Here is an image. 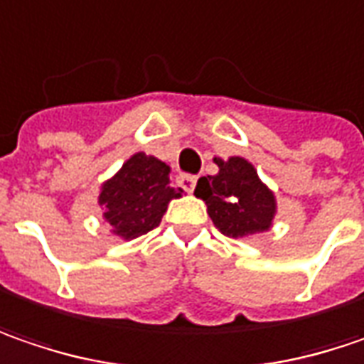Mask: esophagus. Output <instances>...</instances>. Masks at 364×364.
<instances>
[{
  "mask_svg": "<svg viewBox=\"0 0 364 364\" xmlns=\"http://www.w3.org/2000/svg\"><path fill=\"white\" fill-rule=\"evenodd\" d=\"M196 176H192V173H182L180 178H178V182H180V186L184 188L186 192L194 191V186H196Z\"/></svg>",
  "mask_w": 364,
  "mask_h": 364,
  "instance_id": "esophagus-1",
  "label": "esophagus"
}]
</instances>
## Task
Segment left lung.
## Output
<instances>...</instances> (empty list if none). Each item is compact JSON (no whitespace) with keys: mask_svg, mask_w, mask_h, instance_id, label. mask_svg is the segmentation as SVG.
<instances>
[{"mask_svg":"<svg viewBox=\"0 0 364 364\" xmlns=\"http://www.w3.org/2000/svg\"><path fill=\"white\" fill-rule=\"evenodd\" d=\"M217 176H203L194 194L207 203L213 223L228 237H244L266 231L272 223L274 194L258 180V173L244 157L215 159Z\"/></svg>","mask_w":364,"mask_h":364,"instance_id":"left-lung-1","label":"left lung"}]
</instances>
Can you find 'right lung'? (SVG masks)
Returning a JSON list of instances; mask_svg holds the SVG:
<instances>
[{"label": "right lung", "mask_w": 364, "mask_h": 364, "mask_svg": "<svg viewBox=\"0 0 364 364\" xmlns=\"http://www.w3.org/2000/svg\"><path fill=\"white\" fill-rule=\"evenodd\" d=\"M182 188H172L170 168L154 155L135 154L100 192V205L114 233L133 240L159 225L168 203Z\"/></svg>", "instance_id": "1"}]
</instances>
